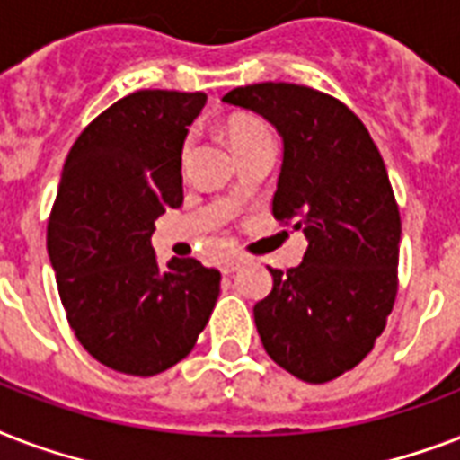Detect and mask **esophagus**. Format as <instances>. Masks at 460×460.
<instances>
[{"instance_id": "34e87169", "label": "esophagus", "mask_w": 460, "mask_h": 460, "mask_svg": "<svg viewBox=\"0 0 460 460\" xmlns=\"http://www.w3.org/2000/svg\"><path fill=\"white\" fill-rule=\"evenodd\" d=\"M242 263H244V259H242V256H233V259L223 261V266H220V269H223V273H234V270L240 269Z\"/></svg>"}]
</instances>
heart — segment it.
I'll use <instances>...</instances> for the list:
<instances>
[{"label":"heart","instance_id":"obj_1","mask_svg":"<svg viewBox=\"0 0 460 460\" xmlns=\"http://www.w3.org/2000/svg\"><path fill=\"white\" fill-rule=\"evenodd\" d=\"M226 138L227 144L233 146V151H240L244 146L254 144V141H261V138H270L266 124L254 115H233L226 122ZM190 155V144L184 146L181 151V158L187 160Z\"/></svg>","mask_w":460,"mask_h":460}]
</instances>
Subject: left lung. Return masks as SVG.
<instances>
[{"label": "left lung", "instance_id": "8db88e82", "mask_svg": "<svg viewBox=\"0 0 460 460\" xmlns=\"http://www.w3.org/2000/svg\"><path fill=\"white\" fill-rule=\"evenodd\" d=\"M223 102L252 110L283 138L273 216L307 237L300 266L270 269L254 305L270 359L302 382L336 379L382 336L398 288L401 216L382 153L341 101L297 84L234 88Z\"/></svg>", "mask_w": 460, "mask_h": 460}]
</instances>
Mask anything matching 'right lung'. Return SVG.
<instances>
[{
	"instance_id": "add662e5",
	"label": "right lung",
	"mask_w": 460,
	"mask_h": 460,
	"mask_svg": "<svg viewBox=\"0 0 460 460\" xmlns=\"http://www.w3.org/2000/svg\"><path fill=\"white\" fill-rule=\"evenodd\" d=\"M206 93L137 91L71 146L48 252L78 343L115 372L153 376L187 358L208 323L220 273L197 259L160 269L155 220L181 206V148Z\"/></svg>"
}]
</instances>
